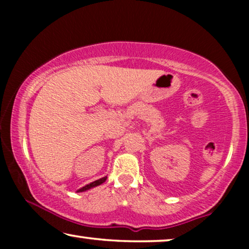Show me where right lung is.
<instances>
[{
	"mask_svg": "<svg viewBox=\"0 0 249 249\" xmlns=\"http://www.w3.org/2000/svg\"><path fill=\"white\" fill-rule=\"evenodd\" d=\"M107 177H103V178H101V179H98V180H95V181L88 183V185L84 186V187H81L80 189L77 190V193L86 192V190H88V189H91V188H94V187L100 186V185H102V183H103V182H105V180H107Z\"/></svg>",
	"mask_w": 249,
	"mask_h": 249,
	"instance_id": "1",
	"label": "right lung"
}]
</instances>
